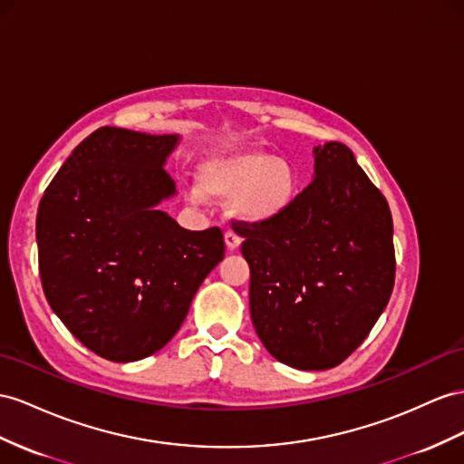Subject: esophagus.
<instances>
[{
	"instance_id": "esophagus-1",
	"label": "esophagus",
	"mask_w": 464,
	"mask_h": 464,
	"mask_svg": "<svg viewBox=\"0 0 464 464\" xmlns=\"http://www.w3.org/2000/svg\"><path fill=\"white\" fill-rule=\"evenodd\" d=\"M225 246H227L229 253H235L237 248L241 246V237L235 235L233 231H227V233H225Z\"/></svg>"
}]
</instances>
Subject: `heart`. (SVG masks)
<instances>
[{
    "label": "heart",
    "instance_id": "obj_1",
    "mask_svg": "<svg viewBox=\"0 0 464 464\" xmlns=\"http://www.w3.org/2000/svg\"><path fill=\"white\" fill-rule=\"evenodd\" d=\"M192 204L204 196L229 199V216L245 227H260L286 216L300 194V172L288 159L266 150H223L201 159Z\"/></svg>",
    "mask_w": 464,
    "mask_h": 464
}]
</instances>
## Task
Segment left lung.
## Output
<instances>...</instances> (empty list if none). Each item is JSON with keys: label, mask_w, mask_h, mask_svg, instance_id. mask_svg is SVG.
<instances>
[{"label": "left lung", "mask_w": 464, "mask_h": 464, "mask_svg": "<svg viewBox=\"0 0 464 464\" xmlns=\"http://www.w3.org/2000/svg\"><path fill=\"white\" fill-rule=\"evenodd\" d=\"M314 160V180L286 216L237 227L256 335L300 371L345 361L384 312L396 275L388 201L353 150L331 140Z\"/></svg>", "instance_id": "obj_1"}]
</instances>
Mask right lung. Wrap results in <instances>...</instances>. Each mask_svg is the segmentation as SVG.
Segmentation results:
<instances>
[{"instance_id":"add662e5","label":"right lung","mask_w":464,"mask_h":464,"mask_svg":"<svg viewBox=\"0 0 464 464\" xmlns=\"http://www.w3.org/2000/svg\"><path fill=\"white\" fill-rule=\"evenodd\" d=\"M180 135L102 127L72 150L39 204L43 290L82 345L113 362L160 351L225 255L218 227L189 231L159 206Z\"/></svg>"}]
</instances>
